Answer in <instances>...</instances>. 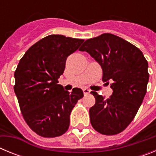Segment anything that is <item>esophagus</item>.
<instances>
[{"instance_id": "1", "label": "esophagus", "mask_w": 156, "mask_h": 156, "mask_svg": "<svg viewBox=\"0 0 156 156\" xmlns=\"http://www.w3.org/2000/svg\"><path fill=\"white\" fill-rule=\"evenodd\" d=\"M83 94H84V95H85V96H86V95H87V94H90V90H89V89H87V88H84V89L83 90Z\"/></svg>"}]
</instances>
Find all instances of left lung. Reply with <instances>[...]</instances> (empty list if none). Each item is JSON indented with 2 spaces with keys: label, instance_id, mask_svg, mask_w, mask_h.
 Returning <instances> with one entry per match:
<instances>
[{
  "label": "left lung",
  "instance_id": "8db88e82",
  "mask_svg": "<svg viewBox=\"0 0 156 156\" xmlns=\"http://www.w3.org/2000/svg\"><path fill=\"white\" fill-rule=\"evenodd\" d=\"M80 51H86L101 65L103 82H112L108 98L95 91V104L90 108V123L105 135L121 133L134 119L147 92L148 64L141 51L112 34L88 39Z\"/></svg>",
  "mask_w": 156,
  "mask_h": 156
}]
</instances>
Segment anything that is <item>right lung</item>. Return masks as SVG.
I'll return each mask as SVG.
<instances>
[{
	"label": "right lung",
	"mask_w": 156,
	"mask_h": 156,
	"mask_svg": "<svg viewBox=\"0 0 156 156\" xmlns=\"http://www.w3.org/2000/svg\"><path fill=\"white\" fill-rule=\"evenodd\" d=\"M83 41L49 35L30 47L19 61L14 90L25 121L39 136L55 137L68 130L70 113L83 93L80 88L69 93L58 83L67 57Z\"/></svg>",
	"instance_id": "obj_1"
}]
</instances>
